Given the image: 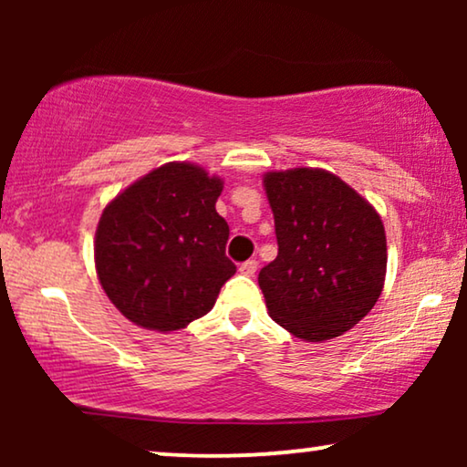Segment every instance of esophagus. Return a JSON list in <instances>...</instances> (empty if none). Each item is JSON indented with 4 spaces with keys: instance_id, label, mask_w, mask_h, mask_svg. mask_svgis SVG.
Instances as JSON below:
<instances>
[{
    "instance_id": "1",
    "label": "esophagus",
    "mask_w": 467,
    "mask_h": 467,
    "mask_svg": "<svg viewBox=\"0 0 467 467\" xmlns=\"http://www.w3.org/2000/svg\"><path fill=\"white\" fill-rule=\"evenodd\" d=\"M240 272L244 274V276H253V274L257 272V261L248 259V261H244V264H240Z\"/></svg>"
}]
</instances>
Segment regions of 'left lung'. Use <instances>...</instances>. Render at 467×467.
I'll use <instances>...</instances> for the list:
<instances>
[{
	"label": "left lung",
	"instance_id": "left-lung-1",
	"mask_svg": "<svg viewBox=\"0 0 467 467\" xmlns=\"http://www.w3.org/2000/svg\"><path fill=\"white\" fill-rule=\"evenodd\" d=\"M278 257L261 267L270 317L306 342L355 327L379 302L387 235L372 203L318 168L267 171Z\"/></svg>",
	"mask_w": 467,
	"mask_h": 467
}]
</instances>
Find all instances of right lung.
<instances>
[{
	"instance_id": "add662e5",
	"label": "right lung",
	"mask_w": 467,
	"mask_h": 467,
	"mask_svg": "<svg viewBox=\"0 0 467 467\" xmlns=\"http://www.w3.org/2000/svg\"><path fill=\"white\" fill-rule=\"evenodd\" d=\"M219 176L165 163L130 184L101 213L95 270L123 317L144 329L176 331L208 315L235 274L229 225L216 213Z\"/></svg>"
}]
</instances>
